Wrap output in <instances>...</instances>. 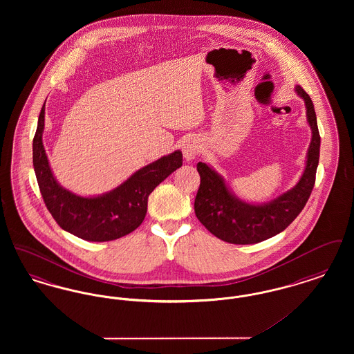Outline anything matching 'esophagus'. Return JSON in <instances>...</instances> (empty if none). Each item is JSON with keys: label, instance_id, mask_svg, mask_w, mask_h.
Segmentation results:
<instances>
[{"label": "esophagus", "instance_id": "1", "mask_svg": "<svg viewBox=\"0 0 354 354\" xmlns=\"http://www.w3.org/2000/svg\"><path fill=\"white\" fill-rule=\"evenodd\" d=\"M182 151H183V156H185V159L187 162L195 159V156H196L198 152H199V142H198L195 138L187 139L185 143H183Z\"/></svg>", "mask_w": 354, "mask_h": 354}]
</instances>
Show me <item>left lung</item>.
<instances>
[{
  "mask_svg": "<svg viewBox=\"0 0 354 354\" xmlns=\"http://www.w3.org/2000/svg\"><path fill=\"white\" fill-rule=\"evenodd\" d=\"M306 107V118L312 130L306 166L299 183L286 194L266 204L241 202L227 188L215 169L199 162L196 169L201 185L195 198V214L203 225L220 240L231 244H254L280 234L299 216L316 182L320 159V133L313 102L296 86Z\"/></svg>",
  "mask_w": 354,
  "mask_h": 354,
  "instance_id": "8db88e82",
  "label": "left lung"
}]
</instances>
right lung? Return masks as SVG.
Instances as JSON below:
<instances>
[{"mask_svg":"<svg viewBox=\"0 0 354 354\" xmlns=\"http://www.w3.org/2000/svg\"><path fill=\"white\" fill-rule=\"evenodd\" d=\"M44 127L45 107L41 109L33 139V166L41 195L58 225L87 241H110L133 232L145 220L153 188L183 165V155L178 150L138 169L107 194L78 196L53 176L42 143Z\"/></svg>","mask_w":354,"mask_h":354,"instance_id":"1","label":"right lung"}]
</instances>
